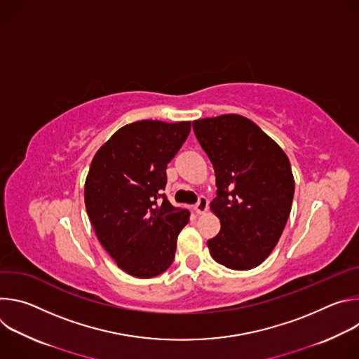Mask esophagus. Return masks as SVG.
I'll use <instances>...</instances> for the list:
<instances>
[{"instance_id":"34e87169","label":"esophagus","mask_w":359,"mask_h":359,"mask_svg":"<svg viewBox=\"0 0 359 359\" xmlns=\"http://www.w3.org/2000/svg\"><path fill=\"white\" fill-rule=\"evenodd\" d=\"M208 208H209L208 198H206V197H200L198 201L194 204V212H196L197 215H203L204 212L208 210Z\"/></svg>"}]
</instances>
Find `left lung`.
Listing matches in <instances>:
<instances>
[{
	"instance_id": "obj_1",
	"label": "left lung",
	"mask_w": 359,
	"mask_h": 359,
	"mask_svg": "<svg viewBox=\"0 0 359 359\" xmlns=\"http://www.w3.org/2000/svg\"><path fill=\"white\" fill-rule=\"evenodd\" d=\"M193 130L216 175L210 209L222 229L208 241L212 257L231 270H251L271 254L288 220L294 197L290 161L240 115L193 121Z\"/></svg>"
}]
</instances>
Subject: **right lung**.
I'll return each mask as SVG.
<instances>
[{
	"instance_id": "right-lung-1",
	"label": "right lung",
	"mask_w": 359,
	"mask_h": 359,
	"mask_svg": "<svg viewBox=\"0 0 359 359\" xmlns=\"http://www.w3.org/2000/svg\"><path fill=\"white\" fill-rule=\"evenodd\" d=\"M190 122L139 121L116 130L92 159L85 206L97 240L118 267L137 278L165 273L190 213L163 194L168 163Z\"/></svg>"
}]
</instances>
